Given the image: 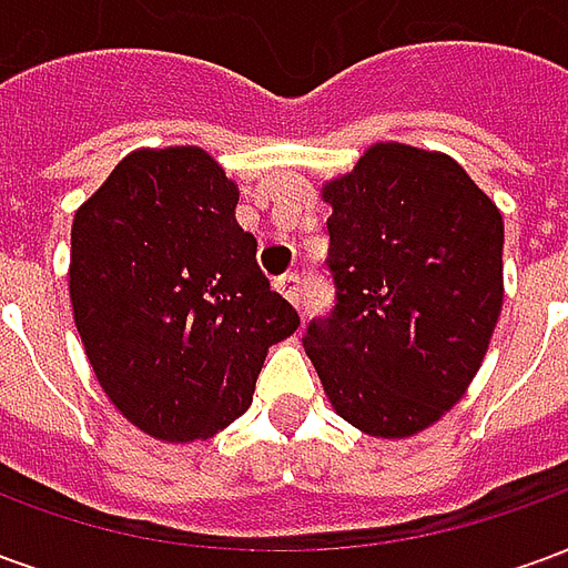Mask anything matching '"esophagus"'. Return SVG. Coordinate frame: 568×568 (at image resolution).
I'll list each match as a JSON object with an SVG mask.
<instances>
[{"label":"esophagus","instance_id":"34e87169","mask_svg":"<svg viewBox=\"0 0 568 568\" xmlns=\"http://www.w3.org/2000/svg\"><path fill=\"white\" fill-rule=\"evenodd\" d=\"M276 288L283 292L295 307H301L304 304V276L301 273H288V276H280V283H276Z\"/></svg>","mask_w":568,"mask_h":568}]
</instances>
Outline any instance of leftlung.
I'll use <instances>...</instances> for the list:
<instances>
[{"label":"left lung","instance_id":"left-lung-1","mask_svg":"<svg viewBox=\"0 0 568 568\" xmlns=\"http://www.w3.org/2000/svg\"><path fill=\"white\" fill-rule=\"evenodd\" d=\"M334 310L304 332L334 410L374 438H410L475 381L501 313L505 224L459 163L371 145L322 187Z\"/></svg>","mask_w":568,"mask_h":568}]
</instances>
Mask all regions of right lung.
<instances>
[{
    "label": "right lung",
    "mask_w": 568,
    "mask_h": 568,
    "mask_svg": "<svg viewBox=\"0 0 568 568\" xmlns=\"http://www.w3.org/2000/svg\"><path fill=\"white\" fill-rule=\"evenodd\" d=\"M240 191L194 145L128 154L72 222L69 297L97 381L158 440L246 414L273 344L301 325L236 224Z\"/></svg>",
    "instance_id": "1"
}]
</instances>
